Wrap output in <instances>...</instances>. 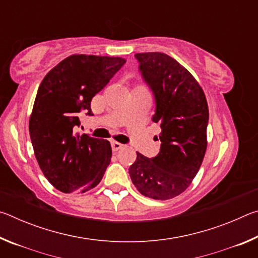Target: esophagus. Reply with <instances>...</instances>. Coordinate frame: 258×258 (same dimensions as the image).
Wrapping results in <instances>:
<instances>
[{"label":"esophagus","mask_w":258,"mask_h":258,"mask_svg":"<svg viewBox=\"0 0 258 258\" xmlns=\"http://www.w3.org/2000/svg\"><path fill=\"white\" fill-rule=\"evenodd\" d=\"M123 147H124V146L120 145L119 142H111V149H112L113 152L120 150Z\"/></svg>","instance_id":"obj_1"}]
</instances>
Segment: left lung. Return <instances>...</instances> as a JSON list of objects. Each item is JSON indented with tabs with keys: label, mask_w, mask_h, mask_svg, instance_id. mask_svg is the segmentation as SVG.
<instances>
[{
	"label": "left lung",
	"mask_w": 258,
	"mask_h": 258,
	"mask_svg": "<svg viewBox=\"0 0 258 258\" xmlns=\"http://www.w3.org/2000/svg\"><path fill=\"white\" fill-rule=\"evenodd\" d=\"M140 71L154 91L160 125V151L155 158L137 152L128 169L140 194L167 200L184 192L197 175L207 149L208 104L198 81L161 52L137 53Z\"/></svg>",
	"instance_id": "left-lung-1"
}]
</instances>
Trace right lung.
<instances>
[{"label": "right lung", "instance_id": "1", "mask_svg": "<svg viewBox=\"0 0 258 258\" xmlns=\"http://www.w3.org/2000/svg\"><path fill=\"white\" fill-rule=\"evenodd\" d=\"M126 62L120 56L73 54L43 78L29 117L35 157L56 190L83 194L97 186L111 160L107 140L75 133L80 112Z\"/></svg>", "mask_w": 258, "mask_h": 258}]
</instances>
